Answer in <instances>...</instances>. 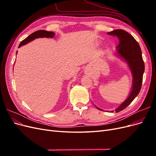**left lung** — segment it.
<instances>
[{"instance_id": "8db88e82", "label": "left lung", "mask_w": 156, "mask_h": 156, "mask_svg": "<svg viewBox=\"0 0 156 156\" xmlns=\"http://www.w3.org/2000/svg\"><path fill=\"white\" fill-rule=\"evenodd\" d=\"M107 34L115 36L119 39L120 43L116 48L117 54L128 64L133 75L131 92L128 98L115 109L116 112H119L128 106L139 94L142 86L143 76L144 72V62L138 42L128 32L122 29H117L108 32ZM98 108L103 111L100 108ZM107 112H112L114 111Z\"/></svg>"}]
</instances>
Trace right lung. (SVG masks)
<instances>
[{
    "label": "right lung",
    "mask_w": 156,
    "mask_h": 156,
    "mask_svg": "<svg viewBox=\"0 0 156 156\" xmlns=\"http://www.w3.org/2000/svg\"><path fill=\"white\" fill-rule=\"evenodd\" d=\"M55 36V33L51 31H46L44 30H37L34 32L32 33L30 35H29L25 40H23L19 45V48H20L22 45H24L27 44L29 42L34 40L36 38H38V37H53Z\"/></svg>",
    "instance_id": "add662e5"
}]
</instances>
